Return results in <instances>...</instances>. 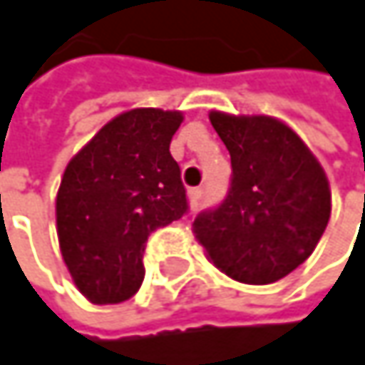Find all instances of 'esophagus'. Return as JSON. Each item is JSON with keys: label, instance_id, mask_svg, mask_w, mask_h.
<instances>
[{"label": "esophagus", "instance_id": "34e87169", "mask_svg": "<svg viewBox=\"0 0 365 365\" xmlns=\"http://www.w3.org/2000/svg\"><path fill=\"white\" fill-rule=\"evenodd\" d=\"M187 198H190V205H198L200 202V198H202V187H190L187 190Z\"/></svg>", "mask_w": 365, "mask_h": 365}]
</instances>
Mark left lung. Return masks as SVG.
<instances>
[{
    "label": "left lung",
    "instance_id": "8db88e82",
    "mask_svg": "<svg viewBox=\"0 0 365 365\" xmlns=\"http://www.w3.org/2000/svg\"><path fill=\"white\" fill-rule=\"evenodd\" d=\"M230 152L224 202L200 213L192 232L207 259L235 281L266 285L315 252L331 213L328 178L309 145L272 115L209 111Z\"/></svg>",
    "mask_w": 365,
    "mask_h": 365
}]
</instances>
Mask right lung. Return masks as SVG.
Here are the masks:
<instances>
[{"mask_svg":"<svg viewBox=\"0 0 365 365\" xmlns=\"http://www.w3.org/2000/svg\"><path fill=\"white\" fill-rule=\"evenodd\" d=\"M182 122V111H122L65 167L56 192L58 247L93 304L128 300L143 281L148 237L187 211L169 152Z\"/></svg>","mask_w":365,"mask_h":365,"instance_id":"obj_1","label":"right lung"}]
</instances>
